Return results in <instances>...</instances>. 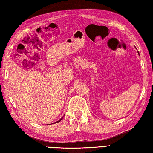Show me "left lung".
Here are the masks:
<instances>
[{
	"mask_svg": "<svg viewBox=\"0 0 153 153\" xmlns=\"http://www.w3.org/2000/svg\"><path fill=\"white\" fill-rule=\"evenodd\" d=\"M138 53H139V52H138Z\"/></svg>",
	"mask_w": 153,
	"mask_h": 153,
	"instance_id": "left-lung-1",
	"label": "left lung"
}]
</instances>
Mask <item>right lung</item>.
Masks as SVG:
<instances>
[{"label": "right lung", "instance_id": "add662e5", "mask_svg": "<svg viewBox=\"0 0 153 153\" xmlns=\"http://www.w3.org/2000/svg\"><path fill=\"white\" fill-rule=\"evenodd\" d=\"M63 118V117H62V118H61V119H60L59 120H58V121H57V122H56V123H53V124H55V123H59V122H60L61 120H62V118Z\"/></svg>", "mask_w": 153, "mask_h": 153}]
</instances>
